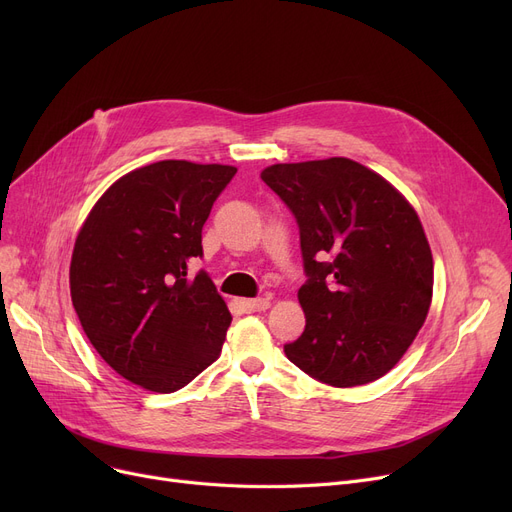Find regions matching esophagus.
<instances>
[{
	"instance_id": "34e87169",
	"label": "esophagus",
	"mask_w": 512,
	"mask_h": 512,
	"mask_svg": "<svg viewBox=\"0 0 512 512\" xmlns=\"http://www.w3.org/2000/svg\"><path fill=\"white\" fill-rule=\"evenodd\" d=\"M238 307L245 313H257L270 307V299H240Z\"/></svg>"
}]
</instances>
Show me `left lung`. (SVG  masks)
Returning a JSON list of instances; mask_svg holds the SVG:
<instances>
[{
	"label": "left lung",
	"instance_id": "left-lung-1",
	"mask_svg": "<svg viewBox=\"0 0 512 512\" xmlns=\"http://www.w3.org/2000/svg\"><path fill=\"white\" fill-rule=\"evenodd\" d=\"M261 180L299 224L305 332L284 344L311 378L363 386L407 353L432 303L434 259L419 215L380 174L346 157L276 164Z\"/></svg>",
	"mask_w": 512,
	"mask_h": 512
}]
</instances>
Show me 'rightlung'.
Here are the masks:
<instances>
[{"label": "right lung", "instance_id": "add662e5", "mask_svg": "<svg viewBox=\"0 0 512 512\" xmlns=\"http://www.w3.org/2000/svg\"><path fill=\"white\" fill-rule=\"evenodd\" d=\"M236 168L164 159L116 180L80 228L72 305L101 359L128 382L170 394L222 353L232 315L207 272L201 232Z\"/></svg>", "mask_w": 512, "mask_h": 512}]
</instances>
